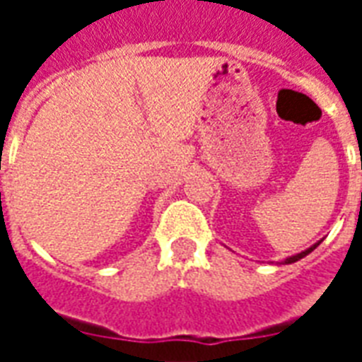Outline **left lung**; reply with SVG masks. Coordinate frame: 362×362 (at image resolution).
Returning <instances> with one entry per match:
<instances>
[{"mask_svg": "<svg viewBox=\"0 0 362 362\" xmlns=\"http://www.w3.org/2000/svg\"><path fill=\"white\" fill-rule=\"evenodd\" d=\"M320 243H322V240H320ZM320 243L312 244L310 248H306V250L298 252V254H295V256H288V258H285V259H283V262H277V264H283V266H287V264H295V262H298V259H303L304 256H308V254H310V252L314 250V248H318Z\"/></svg>", "mask_w": 362, "mask_h": 362, "instance_id": "obj_1", "label": "left lung"}]
</instances>
